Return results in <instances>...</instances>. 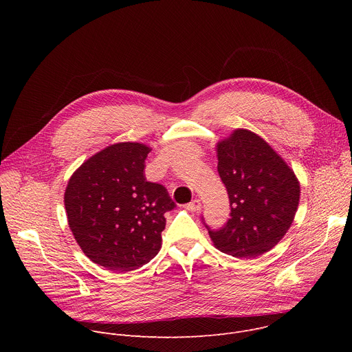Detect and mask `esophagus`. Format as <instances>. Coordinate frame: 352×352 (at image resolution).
Wrapping results in <instances>:
<instances>
[{
  "label": "esophagus",
  "mask_w": 352,
  "mask_h": 352,
  "mask_svg": "<svg viewBox=\"0 0 352 352\" xmlns=\"http://www.w3.org/2000/svg\"><path fill=\"white\" fill-rule=\"evenodd\" d=\"M185 208H186L189 212H199L200 209H202V205H200V200H199V199H195V200H192L190 204H188Z\"/></svg>",
  "instance_id": "obj_1"
}]
</instances>
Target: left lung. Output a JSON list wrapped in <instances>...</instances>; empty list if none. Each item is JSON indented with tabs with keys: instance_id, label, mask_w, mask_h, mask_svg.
<instances>
[{
	"instance_id": "left-lung-1",
	"label": "left lung",
	"mask_w": 352,
	"mask_h": 352,
	"mask_svg": "<svg viewBox=\"0 0 352 352\" xmlns=\"http://www.w3.org/2000/svg\"><path fill=\"white\" fill-rule=\"evenodd\" d=\"M216 148L231 217L220 230L206 228L223 254L255 259L274 248L291 227L299 181L274 148L248 129H235Z\"/></svg>"
}]
</instances>
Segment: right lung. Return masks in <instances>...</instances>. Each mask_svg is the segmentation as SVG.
<instances>
[{"instance_id":"obj_1","label":"right lung","mask_w":352,"mask_h":352,"mask_svg":"<svg viewBox=\"0 0 352 352\" xmlns=\"http://www.w3.org/2000/svg\"><path fill=\"white\" fill-rule=\"evenodd\" d=\"M150 147L121 142L87 159L69 178L64 204L69 228L94 263L131 272L162 248L164 213L175 208L167 189L144 177Z\"/></svg>"}]
</instances>
